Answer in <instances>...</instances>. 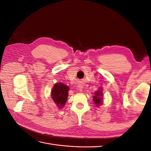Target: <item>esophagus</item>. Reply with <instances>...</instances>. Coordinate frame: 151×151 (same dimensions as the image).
Returning a JSON list of instances; mask_svg holds the SVG:
<instances>
[{
    "mask_svg": "<svg viewBox=\"0 0 151 151\" xmlns=\"http://www.w3.org/2000/svg\"><path fill=\"white\" fill-rule=\"evenodd\" d=\"M79 91H83V87H82L81 86H79Z\"/></svg>",
    "mask_w": 151,
    "mask_h": 151,
    "instance_id": "obj_1",
    "label": "esophagus"
}]
</instances>
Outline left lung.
<instances>
[{"mask_svg":"<svg viewBox=\"0 0 151 151\" xmlns=\"http://www.w3.org/2000/svg\"><path fill=\"white\" fill-rule=\"evenodd\" d=\"M102 96L103 94H102L101 91L99 90V91H98L97 92L95 93V96H93V101L97 106L102 104V100H103Z\"/></svg>","mask_w":151,"mask_h":151,"instance_id":"8db88e82","label":"left lung"}]
</instances>
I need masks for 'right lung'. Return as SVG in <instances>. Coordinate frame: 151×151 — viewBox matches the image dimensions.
Returning <instances> with one entry per match:
<instances>
[{
  "instance_id": "add662e5",
  "label": "right lung",
  "mask_w": 151,
  "mask_h": 151,
  "mask_svg": "<svg viewBox=\"0 0 151 151\" xmlns=\"http://www.w3.org/2000/svg\"><path fill=\"white\" fill-rule=\"evenodd\" d=\"M68 90V87L62 83L55 84L52 91V98L59 108H62L66 103Z\"/></svg>"
}]
</instances>
